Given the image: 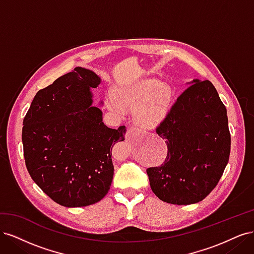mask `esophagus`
<instances>
[{"label": "esophagus", "instance_id": "esophagus-1", "mask_svg": "<svg viewBox=\"0 0 254 254\" xmlns=\"http://www.w3.org/2000/svg\"><path fill=\"white\" fill-rule=\"evenodd\" d=\"M131 130H135V129H134V128H131Z\"/></svg>", "mask_w": 254, "mask_h": 254}]
</instances>
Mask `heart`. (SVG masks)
<instances>
[{"label":"heart","mask_w":254,"mask_h":254,"mask_svg":"<svg viewBox=\"0 0 254 254\" xmlns=\"http://www.w3.org/2000/svg\"><path fill=\"white\" fill-rule=\"evenodd\" d=\"M173 91L167 83L150 78L118 91L119 102L135 110V119L142 126L150 127L164 118L172 101ZM114 107L118 105L112 102Z\"/></svg>","instance_id":"1"}]
</instances>
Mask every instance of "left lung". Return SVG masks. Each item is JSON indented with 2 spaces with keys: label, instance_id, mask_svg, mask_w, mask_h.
I'll return each mask as SVG.
<instances>
[{
  "label": "left lung",
  "instance_id": "left-lung-1",
  "mask_svg": "<svg viewBox=\"0 0 254 254\" xmlns=\"http://www.w3.org/2000/svg\"><path fill=\"white\" fill-rule=\"evenodd\" d=\"M191 83L156 128L167 146L164 162L146 170L153 193L172 204L203 200L219 182L231 149L227 109L216 89L209 80Z\"/></svg>",
  "mask_w": 254,
  "mask_h": 254
}]
</instances>
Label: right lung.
<instances>
[{
  "label": "right lung",
  "mask_w": 254,
  "mask_h": 254,
  "mask_svg": "<svg viewBox=\"0 0 254 254\" xmlns=\"http://www.w3.org/2000/svg\"><path fill=\"white\" fill-rule=\"evenodd\" d=\"M101 78L75 67L37 92L23 120L25 165L35 183L54 201L66 207L98 202L113 179L111 149L124 140L125 126L103 123L92 106L90 89Z\"/></svg>",
  "instance_id": "add662e5"
}]
</instances>
